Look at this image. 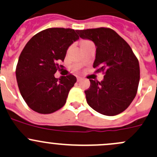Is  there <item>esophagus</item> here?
Here are the masks:
<instances>
[{"instance_id":"esophagus-1","label":"esophagus","mask_w":157,"mask_h":157,"mask_svg":"<svg viewBox=\"0 0 157 157\" xmlns=\"http://www.w3.org/2000/svg\"><path fill=\"white\" fill-rule=\"evenodd\" d=\"M81 80H82V78H81V77H77V82H80Z\"/></svg>"}]
</instances>
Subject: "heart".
<instances>
[{
	"instance_id": "obj_1",
	"label": "heart",
	"mask_w": 157,
	"mask_h": 157,
	"mask_svg": "<svg viewBox=\"0 0 157 157\" xmlns=\"http://www.w3.org/2000/svg\"><path fill=\"white\" fill-rule=\"evenodd\" d=\"M89 42H90V41L87 40V39H83V40L80 41V45H81V46H83V45H86V44H88Z\"/></svg>"
}]
</instances>
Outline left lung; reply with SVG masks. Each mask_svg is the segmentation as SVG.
Instances as JSON below:
<instances>
[{
  "label": "left lung",
  "instance_id": "obj_1",
  "mask_svg": "<svg viewBox=\"0 0 157 157\" xmlns=\"http://www.w3.org/2000/svg\"><path fill=\"white\" fill-rule=\"evenodd\" d=\"M82 39L96 46L93 67L105 74L103 80H90L85 90L88 105L102 115L114 116L124 112L136 96L140 80L138 60L130 45L110 28L77 30Z\"/></svg>",
  "mask_w": 157,
  "mask_h": 157
}]
</instances>
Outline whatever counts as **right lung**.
<instances>
[{"mask_svg": "<svg viewBox=\"0 0 157 157\" xmlns=\"http://www.w3.org/2000/svg\"><path fill=\"white\" fill-rule=\"evenodd\" d=\"M77 30L49 28L39 32L22 51L16 68L19 90L30 109L40 114H51L66 103L70 90L77 81L69 74L55 78L67 48L79 39Z\"/></svg>", "mask_w": 157, "mask_h": 157, "instance_id": "add662e5", "label": "right lung"}]
</instances>
